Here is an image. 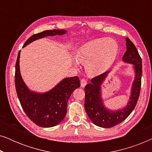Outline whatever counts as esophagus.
I'll return each instance as SVG.
<instances>
[{
    "label": "esophagus",
    "mask_w": 152,
    "mask_h": 152,
    "mask_svg": "<svg viewBox=\"0 0 152 152\" xmlns=\"http://www.w3.org/2000/svg\"><path fill=\"white\" fill-rule=\"evenodd\" d=\"M80 84H81V86L84 87L87 84V81L86 80H84V79H82V80H80Z\"/></svg>",
    "instance_id": "esophagus-1"
}]
</instances>
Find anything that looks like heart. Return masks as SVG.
Segmentation results:
<instances>
[{
  "mask_svg": "<svg viewBox=\"0 0 152 152\" xmlns=\"http://www.w3.org/2000/svg\"><path fill=\"white\" fill-rule=\"evenodd\" d=\"M118 53V43L113 39H95L83 45L77 52V59L86 64L88 75L97 76L111 67Z\"/></svg>",
  "mask_w": 152,
  "mask_h": 152,
  "instance_id": "b5f03b06",
  "label": "heart"
}]
</instances>
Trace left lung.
<instances>
[{"label":"left lung","mask_w":152,"mask_h":152,"mask_svg":"<svg viewBox=\"0 0 152 152\" xmlns=\"http://www.w3.org/2000/svg\"><path fill=\"white\" fill-rule=\"evenodd\" d=\"M126 50L122 57L124 63L133 64L135 77L133 82L129 99L126 107L118 110H111L104 104L102 97L101 85L105 80L109 71L91 80V84L85 86L84 108L90 120L95 125L103 128H111L124 121L136 107L140 95L142 77V59L136 46L126 37Z\"/></svg>","instance_id":"1"}]
</instances>
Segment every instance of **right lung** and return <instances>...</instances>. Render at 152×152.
Instances as JSON below:
<instances>
[{
  "instance_id": "add662e5",
  "label": "right lung",
  "mask_w": 152,
  "mask_h": 152,
  "mask_svg": "<svg viewBox=\"0 0 152 152\" xmlns=\"http://www.w3.org/2000/svg\"><path fill=\"white\" fill-rule=\"evenodd\" d=\"M65 30H45L30 37L24 43L27 45L48 36L63 35ZM20 51L18 54L15 67V86L21 107L28 117L37 125L52 127L59 124L67 113L68 100L72 92L80 86L77 76L66 77L53 88L45 93L32 91L25 84L20 72Z\"/></svg>"
}]
</instances>
